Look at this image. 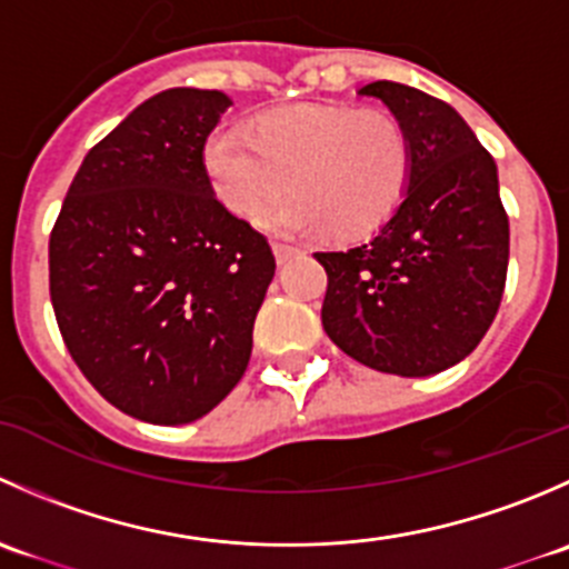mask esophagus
Wrapping results in <instances>:
<instances>
[{
	"instance_id": "esophagus-1",
	"label": "esophagus",
	"mask_w": 569,
	"mask_h": 569,
	"mask_svg": "<svg viewBox=\"0 0 569 569\" xmlns=\"http://www.w3.org/2000/svg\"><path fill=\"white\" fill-rule=\"evenodd\" d=\"M272 252H274V261H278V267H283V263L289 261V258L297 256V250L291 248V244H280V242L272 244Z\"/></svg>"
}]
</instances>
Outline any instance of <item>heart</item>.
I'll use <instances>...</instances> for the list:
<instances>
[{
  "instance_id": "b5f03b06",
  "label": "heart",
  "mask_w": 569,
  "mask_h": 569,
  "mask_svg": "<svg viewBox=\"0 0 569 569\" xmlns=\"http://www.w3.org/2000/svg\"><path fill=\"white\" fill-rule=\"evenodd\" d=\"M203 168L217 198L283 237L375 231L405 198L412 170L407 131L391 112L343 104H291L261 114L250 137L220 129L206 140Z\"/></svg>"
}]
</instances>
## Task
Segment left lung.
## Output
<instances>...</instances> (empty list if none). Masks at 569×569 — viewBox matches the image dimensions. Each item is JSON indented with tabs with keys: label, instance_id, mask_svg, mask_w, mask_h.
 Here are the masks:
<instances>
[{
	"label": "left lung",
	"instance_id": "obj_1",
	"mask_svg": "<svg viewBox=\"0 0 569 569\" xmlns=\"http://www.w3.org/2000/svg\"><path fill=\"white\" fill-rule=\"evenodd\" d=\"M405 126V198L366 242L313 252L327 272L321 325L369 369L429 377L468 358L501 306L509 220L498 168L455 107L410 84L371 82Z\"/></svg>",
	"mask_w": 569,
	"mask_h": 569
}]
</instances>
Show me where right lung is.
Listing matches in <instances>:
<instances>
[{
	"label": "right lung",
	"instance_id": "add662e5",
	"mask_svg": "<svg viewBox=\"0 0 569 569\" xmlns=\"http://www.w3.org/2000/svg\"><path fill=\"white\" fill-rule=\"evenodd\" d=\"M233 101L170 88L90 148L49 239L57 325L109 405L178 427L242 380L274 278L267 239L214 198L203 148Z\"/></svg>",
	"mask_w": 569,
	"mask_h": 569
}]
</instances>
